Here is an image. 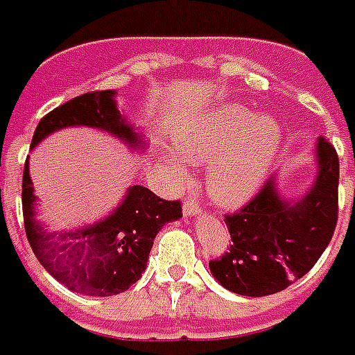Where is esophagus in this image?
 <instances>
[{
	"instance_id": "34e87169",
	"label": "esophagus",
	"mask_w": 355,
	"mask_h": 355,
	"mask_svg": "<svg viewBox=\"0 0 355 355\" xmlns=\"http://www.w3.org/2000/svg\"><path fill=\"white\" fill-rule=\"evenodd\" d=\"M198 200H195V198H187L185 202H183V214L185 216H195V214L198 212Z\"/></svg>"
}]
</instances>
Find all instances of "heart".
I'll list each match as a JSON object with an SVG mask.
<instances>
[{
  "label": "heart",
  "instance_id": "b5f03b06",
  "mask_svg": "<svg viewBox=\"0 0 355 355\" xmlns=\"http://www.w3.org/2000/svg\"><path fill=\"white\" fill-rule=\"evenodd\" d=\"M173 145L189 162L206 166V189L220 206H239L266 180L281 145V128L271 116L227 105L200 114L173 135ZM172 172L185 175L180 157L170 155Z\"/></svg>",
  "mask_w": 355,
  "mask_h": 355
}]
</instances>
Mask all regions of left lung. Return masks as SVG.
<instances>
[{"label":"left lung","instance_id":"1","mask_svg":"<svg viewBox=\"0 0 355 355\" xmlns=\"http://www.w3.org/2000/svg\"><path fill=\"white\" fill-rule=\"evenodd\" d=\"M319 172L298 202L279 197L273 178L243 208L225 214L231 245L210 260L222 286L243 296L285 291L315 266L338 220V155L325 137L315 145Z\"/></svg>","mask_w":355,"mask_h":355}]
</instances>
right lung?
<instances>
[{
  "instance_id": "add662e5",
  "label": "right lung",
  "mask_w": 355,
  "mask_h": 355,
  "mask_svg": "<svg viewBox=\"0 0 355 355\" xmlns=\"http://www.w3.org/2000/svg\"><path fill=\"white\" fill-rule=\"evenodd\" d=\"M69 125H92L137 147L141 139L114 103V92L78 95L47 112L37 124L32 147ZM28 158L22 173V216L26 237L40 263L70 291L87 296H114L139 281L160 227L182 218L180 200H164L141 185L128 191L109 218L74 231H47L36 222Z\"/></svg>"
}]
</instances>
